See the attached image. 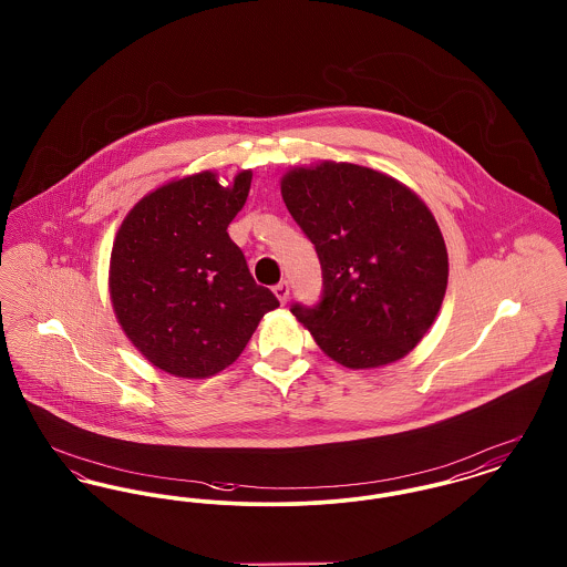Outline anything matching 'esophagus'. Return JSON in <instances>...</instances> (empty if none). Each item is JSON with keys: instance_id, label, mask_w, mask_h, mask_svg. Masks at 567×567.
<instances>
[{"instance_id": "esophagus-1", "label": "esophagus", "mask_w": 567, "mask_h": 567, "mask_svg": "<svg viewBox=\"0 0 567 567\" xmlns=\"http://www.w3.org/2000/svg\"><path fill=\"white\" fill-rule=\"evenodd\" d=\"M274 296L278 298L280 303H287V300H289V282H287V280L278 282V285L274 287Z\"/></svg>"}]
</instances>
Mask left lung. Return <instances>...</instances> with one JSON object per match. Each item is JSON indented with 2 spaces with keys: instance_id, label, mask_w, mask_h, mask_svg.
Instances as JSON below:
<instances>
[{
  "instance_id": "8db88e82",
  "label": "left lung",
  "mask_w": 567,
  "mask_h": 567,
  "mask_svg": "<svg viewBox=\"0 0 567 567\" xmlns=\"http://www.w3.org/2000/svg\"><path fill=\"white\" fill-rule=\"evenodd\" d=\"M280 193L315 244L323 298L291 312L342 367L402 360L431 330L447 289V250L433 212L374 168L323 161L289 168Z\"/></svg>"
}]
</instances>
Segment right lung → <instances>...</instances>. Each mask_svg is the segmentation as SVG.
<instances>
[{"label":"right lung","mask_w":567,"mask_h":567,"mask_svg":"<svg viewBox=\"0 0 567 567\" xmlns=\"http://www.w3.org/2000/svg\"><path fill=\"white\" fill-rule=\"evenodd\" d=\"M252 171L229 186L200 171L152 190L117 229L111 303L136 351L173 377L205 379L231 367L276 296L255 282L227 234Z\"/></svg>","instance_id":"right-lung-1"}]
</instances>
